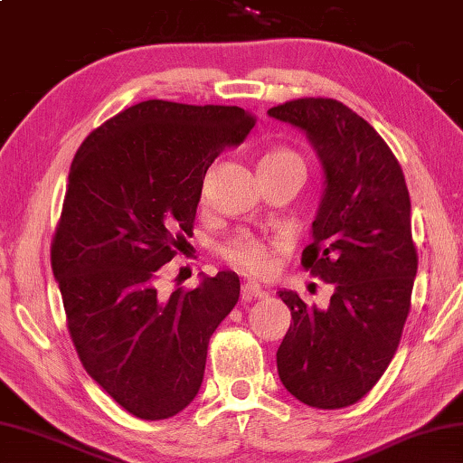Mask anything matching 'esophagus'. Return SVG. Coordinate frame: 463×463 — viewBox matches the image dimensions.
<instances>
[{
  "label": "esophagus",
  "mask_w": 463,
  "mask_h": 463,
  "mask_svg": "<svg viewBox=\"0 0 463 463\" xmlns=\"http://www.w3.org/2000/svg\"><path fill=\"white\" fill-rule=\"evenodd\" d=\"M241 296H242V299H257V298H265V296H267V291H265V289H260V285H259V283H255V281H247V283H242V288H241Z\"/></svg>",
  "instance_id": "1"
}]
</instances>
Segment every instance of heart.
<instances>
[{
  "label": "heart",
  "mask_w": 463,
  "mask_h": 463,
  "mask_svg": "<svg viewBox=\"0 0 463 463\" xmlns=\"http://www.w3.org/2000/svg\"><path fill=\"white\" fill-rule=\"evenodd\" d=\"M299 170L306 174V164L299 154L291 149H271L260 157L259 172L265 170ZM221 257L226 263L241 269V271L250 275H260L269 269V257H271V247L265 245L263 241H259L250 234H239L231 241H226L221 247Z\"/></svg>",
  "instance_id": "heart-1"
}]
</instances>
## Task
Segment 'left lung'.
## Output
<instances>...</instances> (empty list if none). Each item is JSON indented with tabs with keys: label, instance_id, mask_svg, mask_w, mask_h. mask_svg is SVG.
<instances>
[{
	"label": "left lung",
	"instance_id": "1",
	"mask_svg": "<svg viewBox=\"0 0 463 463\" xmlns=\"http://www.w3.org/2000/svg\"><path fill=\"white\" fill-rule=\"evenodd\" d=\"M269 115L304 129L322 159L326 190L301 265L335 288L324 309L279 291L293 324L277 371L298 401L342 409L384 374L411 309L419 259L405 174L373 125L340 100L293 99Z\"/></svg>",
	"mask_w": 463,
	"mask_h": 463
}]
</instances>
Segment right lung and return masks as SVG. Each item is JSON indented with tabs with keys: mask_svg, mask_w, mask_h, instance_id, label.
Wrapping results in <instances>:
<instances>
[{
	"mask_svg": "<svg viewBox=\"0 0 463 463\" xmlns=\"http://www.w3.org/2000/svg\"><path fill=\"white\" fill-rule=\"evenodd\" d=\"M255 123L241 107L149 99L107 119L72 159L50 247L66 327L92 381L146 421L196 397L210 335L239 301L231 271L170 298L157 279L194 231L206 170Z\"/></svg>",
	"mask_w": 463,
	"mask_h": 463,
	"instance_id": "add662e5",
	"label": "right lung"
}]
</instances>
